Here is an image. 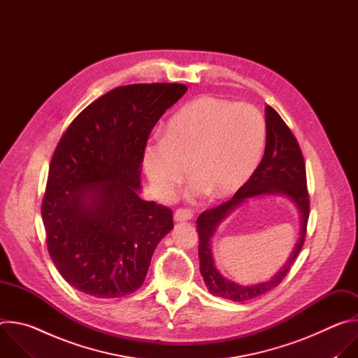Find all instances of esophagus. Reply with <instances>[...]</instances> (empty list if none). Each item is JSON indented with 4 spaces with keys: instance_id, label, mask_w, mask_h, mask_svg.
Returning a JSON list of instances; mask_svg holds the SVG:
<instances>
[{
    "instance_id": "1",
    "label": "esophagus",
    "mask_w": 358,
    "mask_h": 358,
    "mask_svg": "<svg viewBox=\"0 0 358 358\" xmlns=\"http://www.w3.org/2000/svg\"><path fill=\"white\" fill-rule=\"evenodd\" d=\"M194 217V211L188 210V208H180L176 211L174 214V220L176 221H188Z\"/></svg>"
}]
</instances>
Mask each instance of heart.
I'll use <instances>...</instances> for the list:
<instances>
[{"label":"heart","mask_w":358,"mask_h":358,"mask_svg":"<svg viewBox=\"0 0 358 358\" xmlns=\"http://www.w3.org/2000/svg\"><path fill=\"white\" fill-rule=\"evenodd\" d=\"M264 115L249 103L199 97L167 123L163 138L147 144L144 166L162 198L173 195L187 176L192 195H234L257 170L265 148Z\"/></svg>","instance_id":"1"}]
</instances>
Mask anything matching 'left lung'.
Listing matches in <instances>:
<instances>
[{
  "label": "left lung",
  "mask_w": 358,
  "mask_h": 358,
  "mask_svg": "<svg viewBox=\"0 0 358 358\" xmlns=\"http://www.w3.org/2000/svg\"><path fill=\"white\" fill-rule=\"evenodd\" d=\"M261 193H282L296 203L302 214L301 238L287 265L271 281L253 287H241L225 280L213 266L210 238L217 225L245 197ZM309 214L310 199L300 145L279 113L273 108L266 106V145L259 166L229 201L203 211L196 220L199 235V271L208 290L215 296L232 301H246L275 289L289 273L303 248L306 232H308Z\"/></svg>",
  "instance_id": "8db88e82"
}]
</instances>
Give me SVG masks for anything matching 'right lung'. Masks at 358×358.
Wrapping results in <instances>:
<instances>
[{
    "instance_id": "add662e5",
    "label": "right lung",
    "mask_w": 358,
    "mask_h": 358,
    "mask_svg": "<svg viewBox=\"0 0 358 358\" xmlns=\"http://www.w3.org/2000/svg\"><path fill=\"white\" fill-rule=\"evenodd\" d=\"M185 92L181 83L115 87L61 137L41 214L50 258L75 289L115 299L144 283L152 252L174 224L169 207L137 195L140 166L152 127Z\"/></svg>"
}]
</instances>
